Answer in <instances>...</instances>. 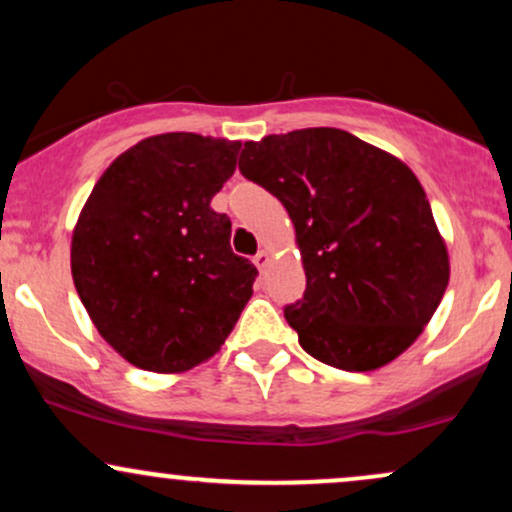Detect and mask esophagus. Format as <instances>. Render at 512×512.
Here are the masks:
<instances>
[{"label": "esophagus", "instance_id": "obj_1", "mask_svg": "<svg viewBox=\"0 0 512 512\" xmlns=\"http://www.w3.org/2000/svg\"><path fill=\"white\" fill-rule=\"evenodd\" d=\"M255 264H257V269H260V272H264V269L269 267V264H272V257H269V252L267 250H260L255 255Z\"/></svg>", "mask_w": 512, "mask_h": 512}]
</instances>
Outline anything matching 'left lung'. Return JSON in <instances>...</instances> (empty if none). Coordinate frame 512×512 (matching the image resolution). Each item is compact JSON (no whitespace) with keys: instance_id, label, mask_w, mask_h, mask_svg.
Wrapping results in <instances>:
<instances>
[{"instance_id":"obj_1","label":"left lung","mask_w":512,"mask_h":512,"mask_svg":"<svg viewBox=\"0 0 512 512\" xmlns=\"http://www.w3.org/2000/svg\"><path fill=\"white\" fill-rule=\"evenodd\" d=\"M238 168L296 228L305 293L284 317L303 349L358 373L407 351L450 279L448 248L409 166L344 129L310 127L245 142Z\"/></svg>"}]
</instances>
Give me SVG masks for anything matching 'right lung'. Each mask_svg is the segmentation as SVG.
I'll return each mask as SVG.
<instances>
[{"label": "right lung", "instance_id": "right-lung-1", "mask_svg": "<svg viewBox=\"0 0 512 512\" xmlns=\"http://www.w3.org/2000/svg\"><path fill=\"white\" fill-rule=\"evenodd\" d=\"M240 142L170 132L110 163L72 236V276L101 337L132 366L182 373L221 349L252 296L255 264L231 250L211 199Z\"/></svg>", "mask_w": 512, "mask_h": 512}]
</instances>
